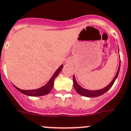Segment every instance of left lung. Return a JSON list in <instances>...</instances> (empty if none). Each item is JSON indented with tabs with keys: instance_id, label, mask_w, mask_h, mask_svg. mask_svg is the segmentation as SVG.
<instances>
[{
	"instance_id": "8db88e82",
	"label": "left lung",
	"mask_w": 131,
	"mask_h": 131,
	"mask_svg": "<svg viewBox=\"0 0 131 131\" xmlns=\"http://www.w3.org/2000/svg\"><path fill=\"white\" fill-rule=\"evenodd\" d=\"M119 70H120V62H119V69H118L117 72L116 74L115 77L113 78V80L111 81V82L110 83V84L107 85L105 88H103V89L98 90H88L84 89L83 88H82L81 86L78 85V83L77 82L76 80H75L74 76L73 77V82H74V87L75 90L77 91V93L79 94L80 95H83V96H85V97H97V96H100V95H103V94H105L106 92H107L111 88V86H113V84H114L115 80L117 79L118 77V74H119Z\"/></svg>"
}]
</instances>
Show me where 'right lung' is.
<instances>
[{
	"mask_svg": "<svg viewBox=\"0 0 131 131\" xmlns=\"http://www.w3.org/2000/svg\"><path fill=\"white\" fill-rule=\"evenodd\" d=\"M62 67H63L62 65L60 66L59 69L55 71V72H54L53 77H52V78L49 80V81L47 83L45 86L40 88H38V89L36 90H21L20 88H17L15 86H14V87L21 93L25 94V95H29V96H41V95H46V94H47L51 91L52 88L53 87L54 79L57 77L58 74L60 73V72L62 70Z\"/></svg>",
	"mask_w": 131,
	"mask_h": 131,
	"instance_id": "right-lung-1",
	"label": "right lung"
}]
</instances>
